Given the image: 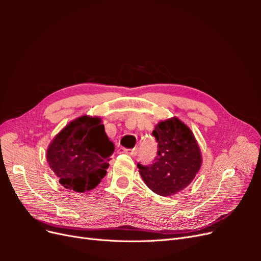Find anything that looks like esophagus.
Masks as SVG:
<instances>
[{
    "mask_svg": "<svg viewBox=\"0 0 261 261\" xmlns=\"http://www.w3.org/2000/svg\"><path fill=\"white\" fill-rule=\"evenodd\" d=\"M118 152H120V153H126V154H129V155L135 156L137 154V149L136 148L127 149V148L121 147V148H118Z\"/></svg>",
    "mask_w": 261,
    "mask_h": 261,
    "instance_id": "34e87169",
    "label": "esophagus"
}]
</instances>
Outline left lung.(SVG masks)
Masks as SVG:
<instances>
[{"instance_id": "left-lung-1", "label": "left lung", "mask_w": 261, "mask_h": 261, "mask_svg": "<svg viewBox=\"0 0 261 261\" xmlns=\"http://www.w3.org/2000/svg\"><path fill=\"white\" fill-rule=\"evenodd\" d=\"M152 135L158 144L151 164L137 167L146 185L160 196L176 194L191 184L201 165L198 144L178 118L160 122Z\"/></svg>"}]
</instances>
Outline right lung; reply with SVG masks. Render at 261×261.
Segmentation results:
<instances>
[{
    "label": "right lung",
    "instance_id": "1",
    "mask_svg": "<svg viewBox=\"0 0 261 261\" xmlns=\"http://www.w3.org/2000/svg\"><path fill=\"white\" fill-rule=\"evenodd\" d=\"M114 150L100 118L82 116L53 139L46 160L63 186L84 193L96 187L106 176L108 161Z\"/></svg>",
    "mask_w": 261,
    "mask_h": 261
}]
</instances>
